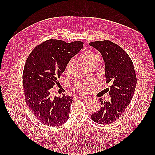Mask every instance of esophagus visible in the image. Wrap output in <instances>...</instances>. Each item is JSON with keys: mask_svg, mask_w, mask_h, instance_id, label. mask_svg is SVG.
Segmentation results:
<instances>
[{"mask_svg": "<svg viewBox=\"0 0 155 155\" xmlns=\"http://www.w3.org/2000/svg\"><path fill=\"white\" fill-rule=\"evenodd\" d=\"M78 98H81V99H83V100H87V99H89V97H81V96H77V97Z\"/></svg>", "mask_w": 155, "mask_h": 155, "instance_id": "34e87169", "label": "esophagus"}]
</instances>
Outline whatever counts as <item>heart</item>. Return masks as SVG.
<instances>
[{"label":"heart","instance_id":"obj_1","mask_svg":"<svg viewBox=\"0 0 155 155\" xmlns=\"http://www.w3.org/2000/svg\"><path fill=\"white\" fill-rule=\"evenodd\" d=\"M81 61L84 64L87 66V67H89L90 66L93 64H98L100 63L101 58L97 54L96 52L93 51H87L82 54L80 57ZM75 64V60L73 58L69 60L65 67V71L67 73H70L73 68ZM91 83V81H87L84 83L78 82L74 84L72 86V89L75 92L79 94H84L86 93L88 90V85Z\"/></svg>","mask_w":155,"mask_h":155}]
</instances>
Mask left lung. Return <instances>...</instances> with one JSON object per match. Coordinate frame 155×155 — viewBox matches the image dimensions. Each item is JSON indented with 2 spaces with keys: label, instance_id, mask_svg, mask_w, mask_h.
Returning a JSON list of instances; mask_svg holds the SVG:
<instances>
[{
  "label": "left lung",
  "instance_id": "left-lung-1",
  "mask_svg": "<svg viewBox=\"0 0 155 155\" xmlns=\"http://www.w3.org/2000/svg\"><path fill=\"white\" fill-rule=\"evenodd\" d=\"M100 52L105 64L106 83L111 84L110 101L101 100L100 110L91 115L92 120L108 124L117 120L130 103L135 91L137 77L129 56L118 45L109 41L89 43Z\"/></svg>",
  "mask_w": 155,
  "mask_h": 155
}]
</instances>
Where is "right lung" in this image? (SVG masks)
Listing matches in <instances>:
<instances>
[{
    "label": "right lung",
    "instance_id": "1",
    "mask_svg": "<svg viewBox=\"0 0 155 155\" xmlns=\"http://www.w3.org/2000/svg\"><path fill=\"white\" fill-rule=\"evenodd\" d=\"M83 47L81 41L67 43L51 39L36 47L25 64L22 83L29 109L38 120L49 127L67 121L73 97L51 98L50 89L57 83L67 62Z\"/></svg>",
    "mask_w": 155,
    "mask_h": 155
}]
</instances>
